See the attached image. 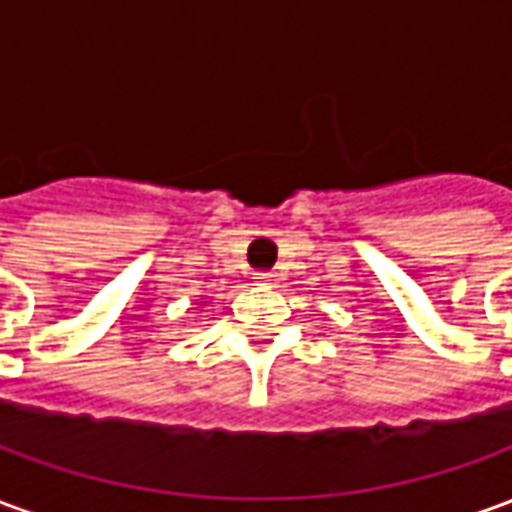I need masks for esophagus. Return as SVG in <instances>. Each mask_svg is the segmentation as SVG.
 I'll return each instance as SVG.
<instances>
[{"instance_id":"esophagus-1","label":"esophagus","mask_w":512,"mask_h":512,"mask_svg":"<svg viewBox=\"0 0 512 512\" xmlns=\"http://www.w3.org/2000/svg\"><path fill=\"white\" fill-rule=\"evenodd\" d=\"M257 285H260V288H274V285H277V274H257Z\"/></svg>"}]
</instances>
